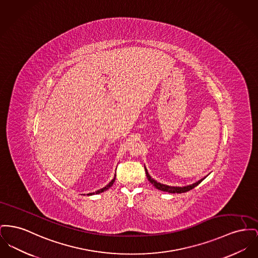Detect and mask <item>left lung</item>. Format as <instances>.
Masks as SVG:
<instances>
[{
  "label": "left lung",
  "mask_w": 258,
  "mask_h": 258,
  "mask_svg": "<svg viewBox=\"0 0 258 258\" xmlns=\"http://www.w3.org/2000/svg\"><path fill=\"white\" fill-rule=\"evenodd\" d=\"M144 168H145V172H146V176H147V179L149 180V181L151 182V184H153V186L155 187V188H157L158 190H161V191H164V192H167V193H185V192H187V191H190L191 189H193V188H195L197 185H199L201 182L203 181L207 176H205V177H203L202 179H200V180H198L197 182H195V183H193V184H190V185H187V186H168V185H166V184H163V183H160V182L156 181L154 178H152L151 175L149 174V172H148V170H147V168L145 167L144 166Z\"/></svg>",
  "instance_id": "left-lung-1"
}]
</instances>
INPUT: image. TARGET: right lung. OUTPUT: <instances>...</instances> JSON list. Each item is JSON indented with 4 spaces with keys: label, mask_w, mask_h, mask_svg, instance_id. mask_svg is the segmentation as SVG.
Segmentation results:
<instances>
[{
    "label": "right lung",
    "mask_w": 258,
    "mask_h": 258,
    "mask_svg": "<svg viewBox=\"0 0 258 258\" xmlns=\"http://www.w3.org/2000/svg\"><path fill=\"white\" fill-rule=\"evenodd\" d=\"M115 178H116V174L114 175V178L111 180V181L109 182L108 184H107L105 187H103V188H101V189H99V190H97V191H95V192H92V193H89L88 194V196H91V195H95V194H99V193H102V192H104V191H106L108 190L112 185H113V183L115 182ZM85 195V194H84Z\"/></svg>",
    "instance_id": "1"
}]
</instances>
